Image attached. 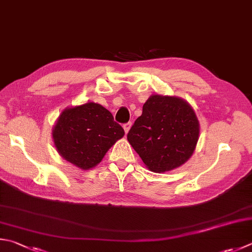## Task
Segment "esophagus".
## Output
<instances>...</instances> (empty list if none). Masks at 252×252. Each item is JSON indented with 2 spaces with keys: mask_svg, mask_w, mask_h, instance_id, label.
Instances as JSON below:
<instances>
[{
  "mask_svg": "<svg viewBox=\"0 0 252 252\" xmlns=\"http://www.w3.org/2000/svg\"><path fill=\"white\" fill-rule=\"evenodd\" d=\"M130 126H131L130 123H127V124H124V125H123V128H124V130H125L126 134H127L128 131H129V129H130Z\"/></svg>",
  "mask_w": 252,
  "mask_h": 252,
  "instance_id": "34e87169",
  "label": "esophagus"
}]
</instances>
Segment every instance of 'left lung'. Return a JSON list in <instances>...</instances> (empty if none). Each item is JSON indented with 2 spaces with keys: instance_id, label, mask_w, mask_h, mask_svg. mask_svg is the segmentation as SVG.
<instances>
[{
  "instance_id": "1",
  "label": "left lung",
  "mask_w": 252,
  "mask_h": 252,
  "mask_svg": "<svg viewBox=\"0 0 252 252\" xmlns=\"http://www.w3.org/2000/svg\"><path fill=\"white\" fill-rule=\"evenodd\" d=\"M198 137L200 122L187 101L153 94L127 139L147 168L163 173L181 167L191 158Z\"/></svg>"
}]
</instances>
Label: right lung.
Listing matches in <instances>:
<instances>
[{"instance_id": "right-lung-1", "label": "right lung", "mask_w": 252, "mask_h": 252, "mask_svg": "<svg viewBox=\"0 0 252 252\" xmlns=\"http://www.w3.org/2000/svg\"><path fill=\"white\" fill-rule=\"evenodd\" d=\"M124 135L112 113L94 102L64 108L52 127V139L58 154L82 170L97 165Z\"/></svg>"}]
</instances>
